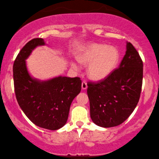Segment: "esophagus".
Here are the masks:
<instances>
[{"instance_id":"1","label":"esophagus","mask_w":159,"mask_h":159,"mask_svg":"<svg viewBox=\"0 0 159 159\" xmlns=\"http://www.w3.org/2000/svg\"><path fill=\"white\" fill-rule=\"evenodd\" d=\"M81 87H82V89H83V90H85V89H87V88H88L87 83H86L85 81H83V82H82Z\"/></svg>"}]
</instances>
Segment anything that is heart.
<instances>
[{
	"label": "heart",
	"mask_w": 159,
	"mask_h": 159,
	"mask_svg": "<svg viewBox=\"0 0 159 159\" xmlns=\"http://www.w3.org/2000/svg\"><path fill=\"white\" fill-rule=\"evenodd\" d=\"M119 58L120 53L116 48L96 43L85 45L78 55L80 63L90 64L88 73L90 79L95 80L109 76L116 68ZM72 66L77 69L79 65L73 62Z\"/></svg>",
	"instance_id": "heart-1"
}]
</instances>
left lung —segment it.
I'll list each match as a JSON object with an SVG mask.
<instances>
[{
	"instance_id": "left-lung-1",
	"label": "left lung",
	"mask_w": 159,
	"mask_h": 159,
	"mask_svg": "<svg viewBox=\"0 0 159 159\" xmlns=\"http://www.w3.org/2000/svg\"><path fill=\"white\" fill-rule=\"evenodd\" d=\"M142 79L143 62L134 47L127 42L119 67L102 80L88 83L87 93L93 123L111 128L124 122L138 103Z\"/></svg>"
}]
</instances>
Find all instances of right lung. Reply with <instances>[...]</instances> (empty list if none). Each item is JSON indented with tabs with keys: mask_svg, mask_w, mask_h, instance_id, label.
Listing matches in <instances>:
<instances>
[{
	"mask_svg": "<svg viewBox=\"0 0 159 159\" xmlns=\"http://www.w3.org/2000/svg\"><path fill=\"white\" fill-rule=\"evenodd\" d=\"M44 45L43 39H34L19 52L13 64L15 92L20 108L32 123L55 130L66 124L71 102L81 90V80L66 76L45 81L33 79L25 60L34 48Z\"/></svg>",
	"mask_w": 159,
	"mask_h": 159,
	"instance_id": "add662e5",
	"label": "right lung"
}]
</instances>
